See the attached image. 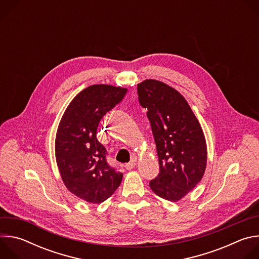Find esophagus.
Wrapping results in <instances>:
<instances>
[{"mask_svg": "<svg viewBox=\"0 0 259 259\" xmlns=\"http://www.w3.org/2000/svg\"><path fill=\"white\" fill-rule=\"evenodd\" d=\"M135 166H136V161L133 160V161L127 163V164L125 165V168H126L127 170H131V169H133Z\"/></svg>", "mask_w": 259, "mask_h": 259, "instance_id": "esophagus-1", "label": "esophagus"}]
</instances>
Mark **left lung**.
Wrapping results in <instances>:
<instances>
[{"label":"left lung","mask_w":259,"mask_h":259,"mask_svg":"<svg viewBox=\"0 0 259 259\" xmlns=\"http://www.w3.org/2000/svg\"><path fill=\"white\" fill-rule=\"evenodd\" d=\"M157 145L160 173L150 182L162 199L177 202L195 189L207 166L202 127L188 101L169 85L147 79L137 85Z\"/></svg>","instance_id":"obj_1"}]
</instances>
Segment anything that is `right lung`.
<instances>
[{"mask_svg": "<svg viewBox=\"0 0 259 259\" xmlns=\"http://www.w3.org/2000/svg\"><path fill=\"white\" fill-rule=\"evenodd\" d=\"M126 92L112 85L89 86L70 101L59 122L55 158L61 179L71 194L88 203H102L121 184L123 174L107 164L96 132L102 117Z\"/></svg>", "mask_w": 259, "mask_h": 259, "instance_id": "1", "label": "right lung"}]
</instances>
